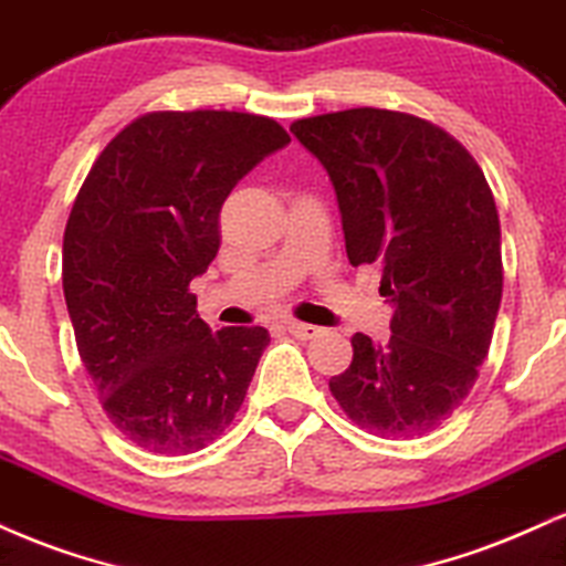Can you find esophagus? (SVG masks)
I'll use <instances>...</instances> for the list:
<instances>
[{"mask_svg":"<svg viewBox=\"0 0 566 566\" xmlns=\"http://www.w3.org/2000/svg\"><path fill=\"white\" fill-rule=\"evenodd\" d=\"M285 328H289L291 336L302 338V342H307V338H315L317 334H321V328H317V325L298 323V321H285Z\"/></svg>","mask_w":566,"mask_h":566,"instance_id":"esophagus-1","label":"esophagus"}]
</instances>
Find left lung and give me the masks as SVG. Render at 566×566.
Masks as SVG:
<instances>
[{
  "label": "left lung",
  "instance_id": "left-lung-1",
  "mask_svg": "<svg viewBox=\"0 0 566 566\" xmlns=\"http://www.w3.org/2000/svg\"><path fill=\"white\" fill-rule=\"evenodd\" d=\"M328 171L352 268L381 264L389 342L352 336L331 395L360 429L408 440L469 397L503 296L501 222L474 156L427 118L349 108L291 124Z\"/></svg>",
  "mask_w": 566,
  "mask_h": 566
}]
</instances>
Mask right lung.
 I'll use <instances>...</instances> for the list:
<instances>
[{
  "label": "right lung",
  "mask_w": 566,
  "mask_h": 566,
  "mask_svg": "<svg viewBox=\"0 0 566 566\" xmlns=\"http://www.w3.org/2000/svg\"><path fill=\"white\" fill-rule=\"evenodd\" d=\"M291 137L268 116L153 111L92 164L63 235V294L105 416L148 453L188 455L241 410L262 325L209 331L190 294L219 251V209Z\"/></svg>",
  "instance_id": "1"
}]
</instances>
